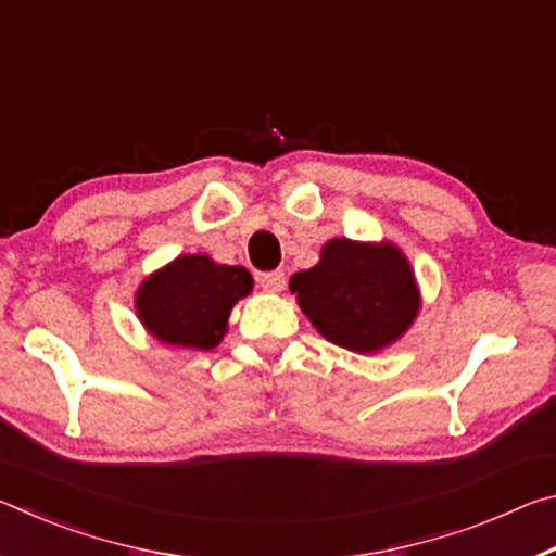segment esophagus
<instances>
[{
  "instance_id": "34e87169",
  "label": "esophagus",
  "mask_w": 556,
  "mask_h": 556,
  "mask_svg": "<svg viewBox=\"0 0 556 556\" xmlns=\"http://www.w3.org/2000/svg\"><path fill=\"white\" fill-rule=\"evenodd\" d=\"M287 285V275L281 269L275 271H265V275H260V287L265 291H281Z\"/></svg>"
}]
</instances>
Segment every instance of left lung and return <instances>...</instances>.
Returning a JSON list of instances; mask_svg holds the SVG:
<instances>
[{
	"label": "left lung",
	"mask_w": 556,
	"mask_h": 556,
	"mask_svg": "<svg viewBox=\"0 0 556 556\" xmlns=\"http://www.w3.org/2000/svg\"><path fill=\"white\" fill-rule=\"evenodd\" d=\"M289 289L318 333L355 353L397 341L419 308L409 262L388 242H326L321 262L296 271Z\"/></svg>",
	"instance_id": "8db88e82"
}]
</instances>
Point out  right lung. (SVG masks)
Returning <instances> with one entry per match:
<instances>
[{
	"label": "right lung",
	"instance_id": "add662e5",
	"mask_svg": "<svg viewBox=\"0 0 556 556\" xmlns=\"http://www.w3.org/2000/svg\"><path fill=\"white\" fill-rule=\"evenodd\" d=\"M248 269L184 255L149 277L137 291V314L149 333L168 345L211 351L228 328L235 301L248 296Z\"/></svg>",
	"mask_w": 556,
	"mask_h": 556
}]
</instances>
